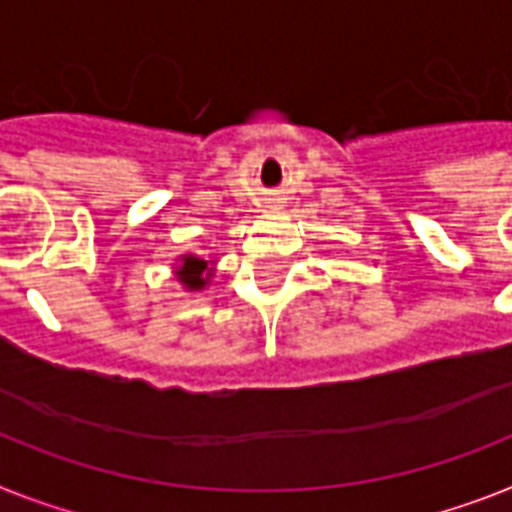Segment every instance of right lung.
I'll use <instances>...</instances> for the list:
<instances>
[{
	"label": "right lung",
	"instance_id": "1",
	"mask_svg": "<svg viewBox=\"0 0 512 512\" xmlns=\"http://www.w3.org/2000/svg\"><path fill=\"white\" fill-rule=\"evenodd\" d=\"M183 266H177V280L183 282L185 290H204L211 280V266L206 259H198L193 253H185Z\"/></svg>",
	"mask_w": 512,
	"mask_h": 512
}]
</instances>
